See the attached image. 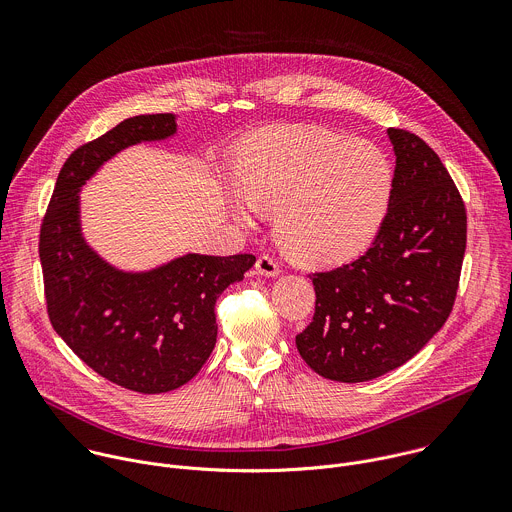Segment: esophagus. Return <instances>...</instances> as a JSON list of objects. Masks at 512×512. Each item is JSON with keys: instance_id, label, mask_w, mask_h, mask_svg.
Masks as SVG:
<instances>
[{"instance_id": "obj_1", "label": "esophagus", "mask_w": 512, "mask_h": 512, "mask_svg": "<svg viewBox=\"0 0 512 512\" xmlns=\"http://www.w3.org/2000/svg\"><path fill=\"white\" fill-rule=\"evenodd\" d=\"M257 271L265 277H275L279 275V265L271 255H263L257 259Z\"/></svg>"}]
</instances>
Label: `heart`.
I'll use <instances>...</instances> for the list:
<instances>
[{"label":"heart","instance_id":"heart-1","mask_svg":"<svg viewBox=\"0 0 512 512\" xmlns=\"http://www.w3.org/2000/svg\"><path fill=\"white\" fill-rule=\"evenodd\" d=\"M233 210L247 227L253 208L277 212L287 251L310 265L360 257L379 237L395 192V166L377 143L318 125L271 127L243 143Z\"/></svg>","mask_w":512,"mask_h":512}]
</instances>
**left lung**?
Masks as SVG:
<instances>
[{
  "label": "left lung",
  "mask_w": 512,
  "mask_h": 512,
  "mask_svg": "<svg viewBox=\"0 0 512 512\" xmlns=\"http://www.w3.org/2000/svg\"><path fill=\"white\" fill-rule=\"evenodd\" d=\"M387 133L395 192L379 237L356 261L310 275L316 312L296 346L330 381H371L413 358L446 324L460 283L464 200L421 137Z\"/></svg>",
  "instance_id": "left-lung-1"
}]
</instances>
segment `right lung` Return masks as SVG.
I'll return each instance as SVG.
<instances>
[{
	"instance_id": "right-lung-1",
	"label": "right lung",
	"mask_w": 512,
	"mask_h": 512,
	"mask_svg": "<svg viewBox=\"0 0 512 512\" xmlns=\"http://www.w3.org/2000/svg\"><path fill=\"white\" fill-rule=\"evenodd\" d=\"M176 133V115H137L81 145L64 162L40 227L46 310L56 334L107 381L135 393L188 383L216 342L218 296L245 277L249 253H188L150 271H121L81 233L83 184L115 154Z\"/></svg>"
}]
</instances>
